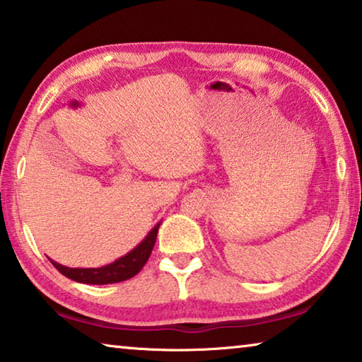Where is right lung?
<instances>
[{
  "instance_id": "obj_1",
  "label": "right lung",
  "mask_w": 362,
  "mask_h": 362,
  "mask_svg": "<svg viewBox=\"0 0 362 362\" xmlns=\"http://www.w3.org/2000/svg\"><path fill=\"white\" fill-rule=\"evenodd\" d=\"M161 222L156 223L153 228L148 231L142 243L137 244L131 252H127L126 255L116 259L113 263H108L105 267L100 268H70V267H64L60 263L54 262L52 259L51 263L56 267L64 276L70 278L76 283H83V284H113V283H121V281L131 279L132 276L140 272L144 268V265L148 260V257L153 250V246L156 243V236H158V230Z\"/></svg>"
}]
</instances>
